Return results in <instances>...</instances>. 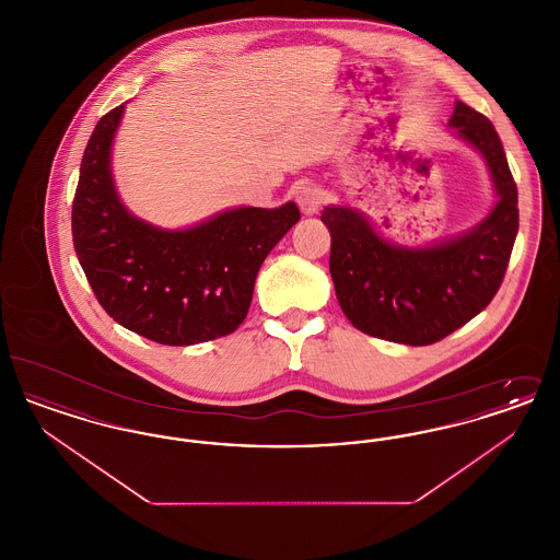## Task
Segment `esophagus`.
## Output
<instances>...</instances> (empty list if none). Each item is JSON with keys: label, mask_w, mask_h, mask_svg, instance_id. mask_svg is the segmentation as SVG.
I'll list each match as a JSON object with an SVG mask.
<instances>
[{"label": "esophagus", "mask_w": 560, "mask_h": 560, "mask_svg": "<svg viewBox=\"0 0 560 560\" xmlns=\"http://www.w3.org/2000/svg\"><path fill=\"white\" fill-rule=\"evenodd\" d=\"M295 203L306 215H313V213L319 212L320 206H323V192L313 185H302L295 190Z\"/></svg>", "instance_id": "1"}]
</instances>
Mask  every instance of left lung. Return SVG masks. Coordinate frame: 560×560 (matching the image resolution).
<instances>
[{
    "label": "left lung",
    "mask_w": 560,
    "mask_h": 560,
    "mask_svg": "<svg viewBox=\"0 0 560 560\" xmlns=\"http://www.w3.org/2000/svg\"><path fill=\"white\" fill-rule=\"evenodd\" d=\"M450 126L487 161L498 203L472 231L400 247L347 206L320 213L331 235L329 272L348 320L363 334L427 347L466 325L500 290L518 233V192L493 124L457 101Z\"/></svg>",
    "instance_id": "8db88e82"
}]
</instances>
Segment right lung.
<instances>
[{
    "instance_id": "right-lung-1",
    "label": "right lung",
    "mask_w": 560,
    "mask_h": 560,
    "mask_svg": "<svg viewBox=\"0 0 560 560\" xmlns=\"http://www.w3.org/2000/svg\"><path fill=\"white\" fill-rule=\"evenodd\" d=\"M126 105L108 110L88 140L73 199V245L108 317L167 347L229 336L252 304L268 252L300 220L295 203L235 208L167 231L124 208L110 174V147Z\"/></svg>"
}]
</instances>
